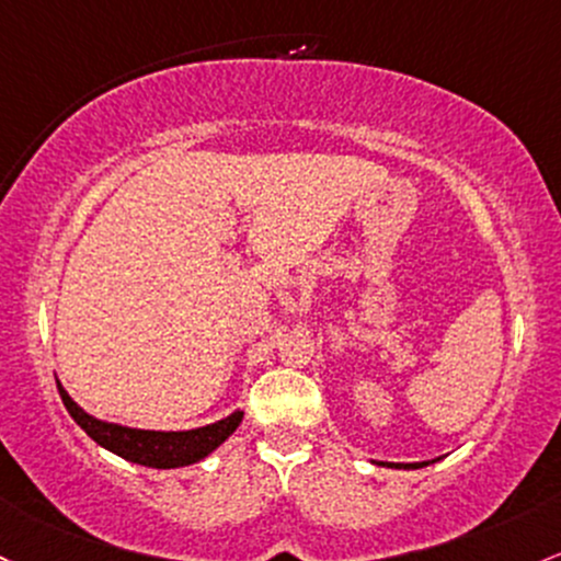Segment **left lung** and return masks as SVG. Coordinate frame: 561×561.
<instances>
[{
  "instance_id": "8db88e82",
  "label": "left lung",
  "mask_w": 561,
  "mask_h": 561,
  "mask_svg": "<svg viewBox=\"0 0 561 561\" xmlns=\"http://www.w3.org/2000/svg\"><path fill=\"white\" fill-rule=\"evenodd\" d=\"M380 466H391V469H423V466H428V460H423V463H380Z\"/></svg>"
}]
</instances>
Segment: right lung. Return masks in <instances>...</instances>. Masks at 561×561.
<instances>
[{
  "label": "right lung",
  "instance_id": "add662e5",
  "mask_svg": "<svg viewBox=\"0 0 561 561\" xmlns=\"http://www.w3.org/2000/svg\"><path fill=\"white\" fill-rule=\"evenodd\" d=\"M58 391L69 415L88 431L90 439H95L98 445L119 455V458L138 466H149V469H181V466H191L196 460L207 458L215 447L224 445L233 431H237L244 415L242 410H237L229 417H224V421L191 431H144L119 426V423L98 421L90 412L79 408L60 383Z\"/></svg>",
  "mask_w": 561,
  "mask_h": 561
}]
</instances>
